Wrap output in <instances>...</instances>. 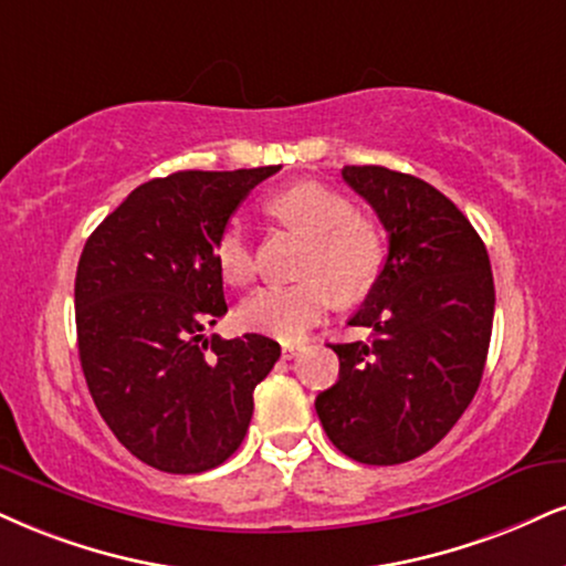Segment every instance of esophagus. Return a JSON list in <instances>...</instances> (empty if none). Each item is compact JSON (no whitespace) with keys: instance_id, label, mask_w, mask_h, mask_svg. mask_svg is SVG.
<instances>
[{"instance_id":"obj_1","label":"esophagus","mask_w":566,"mask_h":566,"mask_svg":"<svg viewBox=\"0 0 566 566\" xmlns=\"http://www.w3.org/2000/svg\"><path fill=\"white\" fill-rule=\"evenodd\" d=\"M281 352H283V359H294L296 354L302 352V344H296V340H283Z\"/></svg>"}]
</instances>
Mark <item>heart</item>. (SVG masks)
Here are the masks:
<instances>
[{
	"label": "heart",
	"mask_w": 566,
	"mask_h": 566,
	"mask_svg": "<svg viewBox=\"0 0 566 566\" xmlns=\"http://www.w3.org/2000/svg\"><path fill=\"white\" fill-rule=\"evenodd\" d=\"M270 209L312 235L302 272L294 283H270L241 304L239 319L249 331L298 338L325 315L333 298L365 296L386 262L380 228L354 214L352 201L315 180L296 184L272 197ZM214 260L228 283L243 285L254 275L249 228L233 218L214 241Z\"/></svg>",
	"instance_id": "obj_1"
}]
</instances>
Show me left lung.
I'll list each match as a JSON object with an SVG mask.
<instances>
[{
    "label": "left lung",
    "instance_id": "obj_1",
    "mask_svg": "<svg viewBox=\"0 0 566 566\" xmlns=\"http://www.w3.org/2000/svg\"><path fill=\"white\" fill-rule=\"evenodd\" d=\"M340 176L388 233V256L352 325L369 340L331 344L336 386L315 399L333 446L361 464H401L457 424L491 344V260L470 220L438 188L378 165Z\"/></svg>",
    "mask_w": 566,
    "mask_h": 566
}]
</instances>
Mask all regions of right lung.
<instances>
[{
    "label": "right lung",
    "instance_id": "right-lung-1",
    "mask_svg": "<svg viewBox=\"0 0 566 566\" xmlns=\"http://www.w3.org/2000/svg\"><path fill=\"white\" fill-rule=\"evenodd\" d=\"M277 170L155 178L83 247L75 327L91 399L117 441L155 470L197 475L226 462L249 430L256 382L281 357L260 333H201L228 312L214 241Z\"/></svg>",
    "mask_w": 566,
    "mask_h": 566
}]
</instances>
